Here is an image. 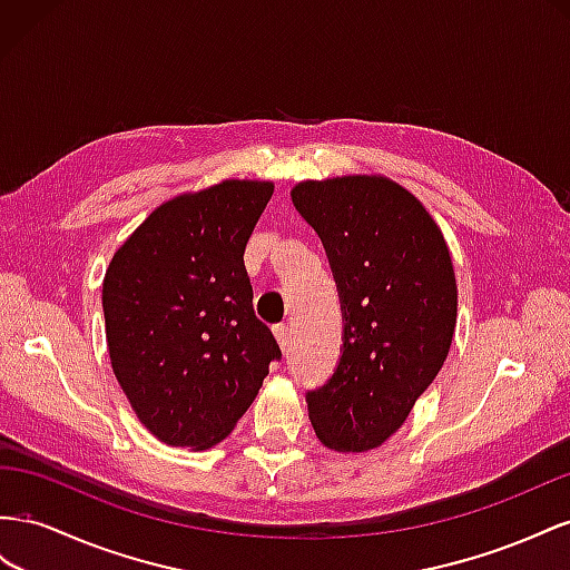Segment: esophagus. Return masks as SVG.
Segmentation results:
<instances>
[{"mask_svg": "<svg viewBox=\"0 0 570 570\" xmlns=\"http://www.w3.org/2000/svg\"><path fill=\"white\" fill-rule=\"evenodd\" d=\"M274 336H276V341H279L282 351H286L291 346V327H288V324H276Z\"/></svg>", "mask_w": 570, "mask_h": 570, "instance_id": "obj_1", "label": "esophagus"}]
</instances>
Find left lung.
<instances>
[{
    "label": "left lung",
    "mask_w": 570,
    "mask_h": 570,
    "mask_svg": "<svg viewBox=\"0 0 570 570\" xmlns=\"http://www.w3.org/2000/svg\"><path fill=\"white\" fill-rule=\"evenodd\" d=\"M317 232L338 291L341 357L305 394L320 442L336 451L384 444L442 370L456 327V276L439 226L382 176L303 181L291 190Z\"/></svg>",
    "instance_id": "obj_1"
}]
</instances>
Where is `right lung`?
<instances>
[{"mask_svg": "<svg viewBox=\"0 0 570 570\" xmlns=\"http://www.w3.org/2000/svg\"><path fill=\"white\" fill-rule=\"evenodd\" d=\"M267 181H222L145 219L102 284L114 375L159 442L207 449L250 409L282 348L253 311L246 243Z\"/></svg>", "mask_w": 570, "mask_h": 570, "instance_id": "right-lung-1", "label": "right lung"}]
</instances>
